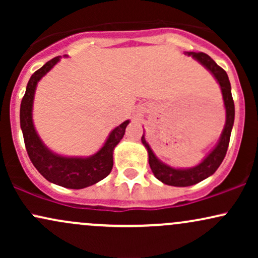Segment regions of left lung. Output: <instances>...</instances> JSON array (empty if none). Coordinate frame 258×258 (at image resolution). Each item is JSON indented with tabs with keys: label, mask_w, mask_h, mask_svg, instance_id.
<instances>
[{
	"label": "left lung",
	"mask_w": 258,
	"mask_h": 258,
	"mask_svg": "<svg viewBox=\"0 0 258 258\" xmlns=\"http://www.w3.org/2000/svg\"><path fill=\"white\" fill-rule=\"evenodd\" d=\"M185 55H190L195 60H198L206 68L210 73L214 75L216 81L220 85L222 91V97H223L224 108H226V125H224L223 131L220 137V141L216 144V147L211 150L205 159L198 164L194 167L188 168H176L172 166H168L165 162L160 161L156 158V155L150 148L148 142L146 141L144 135L142 136V143L146 147L148 156H149V165L152 168L154 176L162 183L167 185L173 186H189L197 184V183L201 182V180L206 179L207 177L212 176L216 172L220 165L223 161L224 156L227 154L228 146H229V139L230 133H232V128L234 125V115H235V110H234V102L232 97V87H230L229 79H228L227 73L216 64V61L210 55L205 54V53L199 52H184Z\"/></svg>",
	"instance_id": "obj_1"
}]
</instances>
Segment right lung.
Here are the masks:
<instances>
[{
	"label": "right lung",
	"instance_id": "add662e5",
	"mask_svg": "<svg viewBox=\"0 0 258 258\" xmlns=\"http://www.w3.org/2000/svg\"><path fill=\"white\" fill-rule=\"evenodd\" d=\"M61 57H55L47 61L42 68L32 74L29 80L24 97L20 104V127L32 165L48 182L70 189H82L98 183L111 172L112 153L125 135L130 120L123 121L115 127L106 138L104 146L93 155L87 158L81 156H63L52 152L41 141L32 121V104L35 91L41 79L46 75Z\"/></svg>",
	"mask_w": 258,
	"mask_h": 258
}]
</instances>
